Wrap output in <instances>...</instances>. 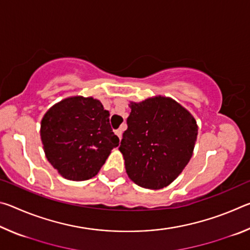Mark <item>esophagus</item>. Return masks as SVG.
<instances>
[{
  "label": "esophagus",
  "mask_w": 250,
  "mask_h": 250,
  "mask_svg": "<svg viewBox=\"0 0 250 250\" xmlns=\"http://www.w3.org/2000/svg\"><path fill=\"white\" fill-rule=\"evenodd\" d=\"M115 133L117 134V137H118V138L121 139V137H122V130H121V129H118V130H116V131H115Z\"/></svg>",
  "instance_id": "1"
}]
</instances>
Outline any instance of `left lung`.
<instances>
[{
	"label": "left lung",
	"mask_w": 250,
	"mask_h": 250,
	"mask_svg": "<svg viewBox=\"0 0 250 250\" xmlns=\"http://www.w3.org/2000/svg\"><path fill=\"white\" fill-rule=\"evenodd\" d=\"M130 116L119 146L129 179L141 188L170 185L191 160L198 126L177 101L154 96L130 101Z\"/></svg>",
	"instance_id": "8db88e82"
}]
</instances>
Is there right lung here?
Returning a JSON list of instances; mask_svg holds the SVG:
<instances>
[{
	"label": "right lung",
	"mask_w": 250,
	"mask_h": 250,
	"mask_svg": "<svg viewBox=\"0 0 250 250\" xmlns=\"http://www.w3.org/2000/svg\"><path fill=\"white\" fill-rule=\"evenodd\" d=\"M110 113L92 97L73 96L50 107L41 121V140L48 162L62 177L86 181L96 176L119 138Z\"/></svg>",
	"instance_id": "obj_1"
}]
</instances>
